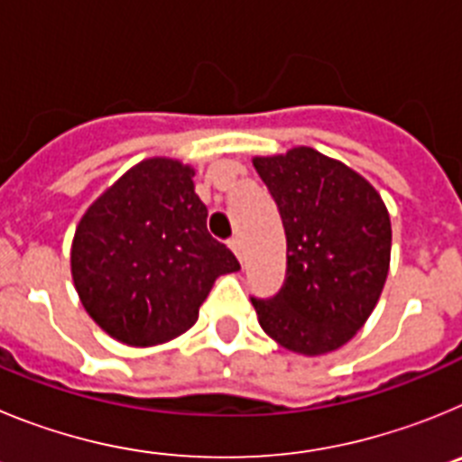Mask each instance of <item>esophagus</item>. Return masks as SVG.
I'll use <instances>...</instances> for the list:
<instances>
[{
  "mask_svg": "<svg viewBox=\"0 0 462 462\" xmlns=\"http://www.w3.org/2000/svg\"><path fill=\"white\" fill-rule=\"evenodd\" d=\"M228 247H231V252H234V254L238 256L240 261H243V240H240V238L228 240Z\"/></svg>",
  "mask_w": 462,
  "mask_h": 462,
  "instance_id": "34e87169",
  "label": "esophagus"
}]
</instances>
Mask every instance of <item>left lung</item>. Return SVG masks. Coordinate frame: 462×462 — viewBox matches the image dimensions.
Here are the masks:
<instances>
[{
	"label": "left lung",
	"mask_w": 462,
	"mask_h": 462,
	"mask_svg": "<svg viewBox=\"0 0 462 462\" xmlns=\"http://www.w3.org/2000/svg\"><path fill=\"white\" fill-rule=\"evenodd\" d=\"M280 208L287 282L252 298L261 328L303 356L336 352L363 328L391 263V217L379 191L346 164L308 145L252 157Z\"/></svg>",
	"instance_id": "8db88e82"
}]
</instances>
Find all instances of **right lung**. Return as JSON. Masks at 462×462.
<instances>
[{"instance_id": "right-lung-1", "label": "right lung", "mask_w": 462, "mask_h": 462, "mask_svg": "<svg viewBox=\"0 0 462 462\" xmlns=\"http://www.w3.org/2000/svg\"><path fill=\"white\" fill-rule=\"evenodd\" d=\"M191 178L194 169L178 159H143L76 226L73 287L122 345H164L185 333L215 280L240 271L234 252L208 234V208Z\"/></svg>"}]
</instances>
